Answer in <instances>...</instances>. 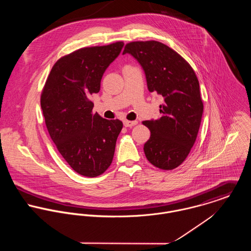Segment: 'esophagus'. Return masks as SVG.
<instances>
[{"label":"esophagus","instance_id":"34e87169","mask_svg":"<svg viewBox=\"0 0 251 251\" xmlns=\"http://www.w3.org/2000/svg\"><path fill=\"white\" fill-rule=\"evenodd\" d=\"M137 123H138L137 121H127V120H125L124 121V126H126V127H131V126L137 125Z\"/></svg>","mask_w":251,"mask_h":251}]
</instances>
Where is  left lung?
I'll use <instances>...</instances> for the list:
<instances>
[{
	"instance_id": "obj_1",
	"label": "left lung",
	"mask_w": 251,
	"mask_h": 251,
	"mask_svg": "<svg viewBox=\"0 0 251 251\" xmlns=\"http://www.w3.org/2000/svg\"><path fill=\"white\" fill-rule=\"evenodd\" d=\"M126 53L142 66L149 91L163 99L161 116L143 122L151 131L145 155L157 168L175 169L190 152L201 124L204 105L197 76L179 54L159 41L129 42Z\"/></svg>"
}]
</instances>
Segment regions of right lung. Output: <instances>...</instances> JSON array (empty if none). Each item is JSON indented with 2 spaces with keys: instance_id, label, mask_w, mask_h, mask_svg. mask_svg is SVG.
Wrapping results in <instances>:
<instances>
[{
  "instance_id": "right-lung-1",
  "label": "right lung",
  "mask_w": 251,
  "mask_h": 251,
  "mask_svg": "<svg viewBox=\"0 0 251 251\" xmlns=\"http://www.w3.org/2000/svg\"><path fill=\"white\" fill-rule=\"evenodd\" d=\"M123 46V41H117L84 47L60 58L41 92L40 105L51 139L72 169L85 177L95 178L107 170L123 128L120 120L94 114L91 100Z\"/></svg>"
}]
</instances>
